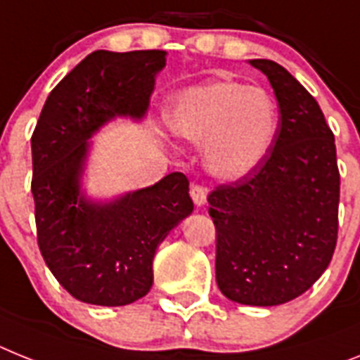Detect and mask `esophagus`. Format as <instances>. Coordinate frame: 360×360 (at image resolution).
Listing matches in <instances>:
<instances>
[{
    "instance_id": "34e87169",
    "label": "esophagus",
    "mask_w": 360,
    "mask_h": 360,
    "mask_svg": "<svg viewBox=\"0 0 360 360\" xmlns=\"http://www.w3.org/2000/svg\"><path fill=\"white\" fill-rule=\"evenodd\" d=\"M190 195H192V201H194L198 207L207 203V188H205L203 185L192 183V185H190Z\"/></svg>"
}]
</instances>
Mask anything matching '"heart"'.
<instances>
[{"instance_id":"b5f03b06","label":"heart","mask_w":360,"mask_h":360,"mask_svg":"<svg viewBox=\"0 0 360 360\" xmlns=\"http://www.w3.org/2000/svg\"><path fill=\"white\" fill-rule=\"evenodd\" d=\"M278 105L264 87L217 80L181 93L170 113L179 137L205 143V165L234 181L264 161L278 131Z\"/></svg>"}]
</instances>
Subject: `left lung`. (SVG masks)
I'll return each mask as SVG.
<instances>
[{"label":"left lung","mask_w":360,"mask_h":360,"mask_svg":"<svg viewBox=\"0 0 360 360\" xmlns=\"http://www.w3.org/2000/svg\"><path fill=\"white\" fill-rule=\"evenodd\" d=\"M280 108L264 161L208 194L216 226V282L226 298L278 306L300 297L333 258L340 174L333 131L307 89L273 60H249Z\"/></svg>","instance_id":"8db88e82"}]
</instances>
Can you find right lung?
<instances>
[{
    "label": "right lung",
    "instance_id": "1",
    "mask_svg": "<svg viewBox=\"0 0 360 360\" xmlns=\"http://www.w3.org/2000/svg\"><path fill=\"white\" fill-rule=\"evenodd\" d=\"M165 65V51H95L51 91L32 134L38 247L60 285L86 304L143 298L157 247L194 210L181 172L111 203L80 194L87 139L119 115L141 119Z\"/></svg>",
    "mask_w": 360,
    "mask_h": 360
}]
</instances>
